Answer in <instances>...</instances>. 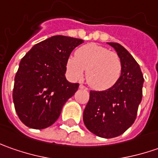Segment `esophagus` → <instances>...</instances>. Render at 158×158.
Listing matches in <instances>:
<instances>
[{
    "label": "esophagus",
    "mask_w": 158,
    "mask_h": 158,
    "mask_svg": "<svg viewBox=\"0 0 158 158\" xmlns=\"http://www.w3.org/2000/svg\"><path fill=\"white\" fill-rule=\"evenodd\" d=\"M79 88L83 89H85V90H88V88H87V87H85V86H84V85H82V84H80V85H79Z\"/></svg>",
    "instance_id": "1"
}]
</instances>
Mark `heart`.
<instances>
[{
	"instance_id": "b5f03b06",
	"label": "heart",
	"mask_w": 158,
	"mask_h": 158,
	"mask_svg": "<svg viewBox=\"0 0 158 158\" xmlns=\"http://www.w3.org/2000/svg\"><path fill=\"white\" fill-rule=\"evenodd\" d=\"M67 69L74 80L82 79L86 70V81L96 90L112 88L121 76L120 58L105 46L87 44L79 47L76 55L67 60Z\"/></svg>"
}]
</instances>
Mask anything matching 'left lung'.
Segmentation results:
<instances>
[{
	"label": "left lung",
	"instance_id": "1",
	"mask_svg": "<svg viewBox=\"0 0 158 158\" xmlns=\"http://www.w3.org/2000/svg\"><path fill=\"white\" fill-rule=\"evenodd\" d=\"M122 64L121 76L114 86L103 91H89L83 111V122L91 133L102 138H113L127 130L136 118L143 97V73L136 60L118 43L108 42Z\"/></svg>",
	"mask_w": 158,
	"mask_h": 158
}]
</instances>
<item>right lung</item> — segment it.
<instances>
[{
	"label": "right lung",
	"instance_id": "1",
	"mask_svg": "<svg viewBox=\"0 0 158 158\" xmlns=\"http://www.w3.org/2000/svg\"><path fill=\"white\" fill-rule=\"evenodd\" d=\"M83 40L57 35L32 46L15 76L13 101L21 121L34 129L52 126L79 83L66 79L67 60Z\"/></svg>",
	"mask_w": 158,
	"mask_h": 158
}]
</instances>
